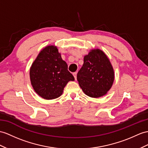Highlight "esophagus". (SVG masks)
I'll return each instance as SVG.
<instances>
[{"label":"esophagus","mask_w":148,"mask_h":148,"mask_svg":"<svg viewBox=\"0 0 148 148\" xmlns=\"http://www.w3.org/2000/svg\"><path fill=\"white\" fill-rule=\"evenodd\" d=\"M77 72H74V73H73V75L74 76V77H75V80H77Z\"/></svg>","instance_id":"34e87169"}]
</instances>
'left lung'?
I'll return each instance as SVG.
<instances>
[{
    "label": "left lung",
    "instance_id": "8db88e82",
    "mask_svg": "<svg viewBox=\"0 0 148 148\" xmlns=\"http://www.w3.org/2000/svg\"><path fill=\"white\" fill-rule=\"evenodd\" d=\"M84 62L77 73L83 92L93 98L105 95L114 80V71L109 58L102 50L94 49L84 56Z\"/></svg>",
    "mask_w": 148,
    "mask_h": 148
}]
</instances>
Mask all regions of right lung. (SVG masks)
<instances>
[{
  "label": "right lung",
  "instance_id": "add662e5",
  "mask_svg": "<svg viewBox=\"0 0 148 148\" xmlns=\"http://www.w3.org/2000/svg\"><path fill=\"white\" fill-rule=\"evenodd\" d=\"M29 75L34 91L46 100L62 95L68 82L75 80L57 47L53 45L45 47L39 53L30 68Z\"/></svg>",
  "mask_w": 148,
  "mask_h": 148
}]
</instances>
